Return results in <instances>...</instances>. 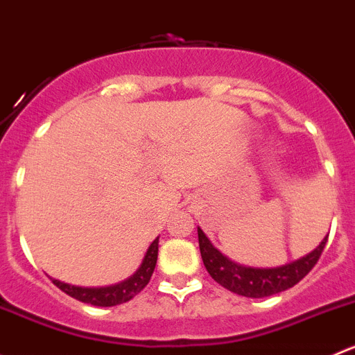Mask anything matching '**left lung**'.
<instances>
[{"instance_id": "8db88e82", "label": "left lung", "mask_w": 355, "mask_h": 355, "mask_svg": "<svg viewBox=\"0 0 355 355\" xmlns=\"http://www.w3.org/2000/svg\"><path fill=\"white\" fill-rule=\"evenodd\" d=\"M198 239L202 263H205L209 276L220 286L232 291V293L241 295V297L265 298L290 290L295 284L300 283L314 269V265L318 263L319 257H321L322 250L326 246L328 236L309 254L291 261V263L272 267V269H258V267H246V265L236 263L223 253H220L199 227Z\"/></svg>"}]
</instances>
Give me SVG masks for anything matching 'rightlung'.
<instances>
[{"instance_id": "1", "label": "right lung", "mask_w": 355, "mask_h": 355, "mask_svg": "<svg viewBox=\"0 0 355 355\" xmlns=\"http://www.w3.org/2000/svg\"><path fill=\"white\" fill-rule=\"evenodd\" d=\"M157 243H159V237H156V239L150 243V246L147 248L146 257H144L142 263H140L139 269L135 270V274L118 284H111V286L102 288H83L62 283V281L58 279L51 281H53L55 286L60 288L64 293L76 298V300L83 302V304L97 305V307H114V305L125 304V302H130L133 297H137L150 281V276H153L154 267H156L157 261V246H159Z\"/></svg>"}]
</instances>
